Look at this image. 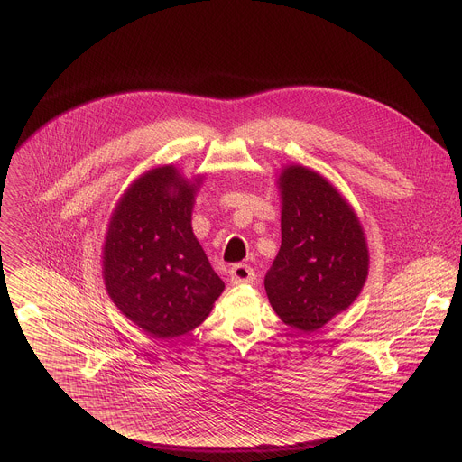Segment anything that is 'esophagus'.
Wrapping results in <instances>:
<instances>
[{
	"instance_id": "1",
	"label": "esophagus",
	"mask_w": 462,
	"mask_h": 462,
	"mask_svg": "<svg viewBox=\"0 0 462 462\" xmlns=\"http://www.w3.org/2000/svg\"><path fill=\"white\" fill-rule=\"evenodd\" d=\"M230 280L232 283H252L255 280V273L245 263H237V265L230 269Z\"/></svg>"
}]
</instances>
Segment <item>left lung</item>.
<instances>
[{"label":"left lung","mask_w":462,"mask_h":462,"mask_svg":"<svg viewBox=\"0 0 462 462\" xmlns=\"http://www.w3.org/2000/svg\"><path fill=\"white\" fill-rule=\"evenodd\" d=\"M280 188L282 246L265 291L287 325L312 335L360 294L369 269L365 237L344 197L316 171L289 166Z\"/></svg>","instance_id":"left-lung-1"}]
</instances>
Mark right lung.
Segmentation results:
<instances>
[{"label":"right lung","instance_id":"1","mask_svg":"<svg viewBox=\"0 0 462 462\" xmlns=\"http://www.w3.org/2000/svg\"><path fill=\"white\" fill-rule=\"evenodd\" d=\"M193 193L173 166L148 171L124 193L106 237L113 303L157 338L191 331L225 289L191 232Z\"/></svg>","mask_w":462,"mask_h":462}]
</instances>
